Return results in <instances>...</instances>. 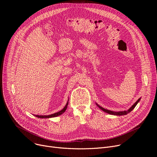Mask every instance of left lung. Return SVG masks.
I'll return each instance as SVG.
<instances>
[{"label": "left lung", "mask_w": 157, "mask_h": 157, "mask_svg": "<svg viewBox=\"0 0 157 157\" xmlns=\"http://www.w3.org/2000/svg\"><path fill=\"white\" fill-rule=\"evenodd\" d=\"M139 101H140V98H139V99L136 101V102L132 106L131 108H130L128 110H127V111H120V112H114V111H110V110L105 109L102 108V107L100 106L99 105H98L97 104V106H98V108H99L101 109H102L103 111H104V112H105V113H109V114H114V115H118V116H121V115L127 114L129 113L130 111H132V110L134 109L136 105L137 104V103L139 102Z\"/></svg>", "instance_id": "1"}]
</instances>
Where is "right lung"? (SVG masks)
Here are the masks:
<instances>
[{"label":"right lung","instance_id":"right-lung-1","mask_svg":"<svg viewBox=\"0 0 157 157\" xmlns=\"http://www.w3.org/2000/svg\"><path fill=\"white\" fill-rule=\"evenodd\" d=\"M67 105H68V102L67 103V104L65 105V106L63 108V109H62L61 111L57 112V113H55L54 114H50V115H48V116H46V115H44V116H43V115H36V117H38V118H53V117H58L59 116V115L62 114V113H63L66 109H67Z\"/></svg>","mask_w":157,"mask_h":157}]
</instances>
